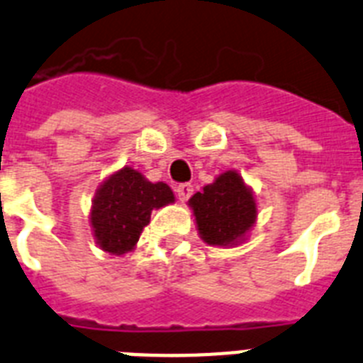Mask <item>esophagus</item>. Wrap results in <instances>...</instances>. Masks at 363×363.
<instances>
[{"instance_id": "esophagus-1", "label": "esophagus", "mask_w": 363, "mask_h": 363, "mask_svg": "<svg viewBox=\"0 0 363 363\" xmlns=\"http://www.w3.org/2000/svg\"><path fill=\"white\" fill-rule=\"evenodd\" d=\"M191 194H193V185L191 184H179L176 187V196H178L179 202H187Z\"/></svg>"}]
</instances>
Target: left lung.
Returning a JSON list of instances; mask_svg holds the SVG:
<instances>
[{
	"instance_id": "left-lung-1",
	"label": "left lung",
	"mask_w": 363,
	"mask_h": 363,
	"mask_svg": "<svg viewBox=\"0 0 363 363\" xmlns=\"http://www.w3.org/2000/svg\"><path fill=\"white\" fill-rule=\"evenodd\" d=\"M198 235L209 246L233 247L247 240L257 222L253 189L238 170H225L189 200Z\"/></svg>"
}]
</instances>
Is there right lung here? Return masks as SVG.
I'll return each instance as SVG.
<instances>
[{"label":"right lung","instance_id":"1","mask_svg":"<svg viewBox=\"0 0 363 363\" xmlns=\"http://www.w3.org/2000/svg\"><path fill=\"white\" fill-rule=\"evenodd\" d=\"M174 200L169 185L150 182L134 167L111 172L95 191L89 209L95 244L110 255L130 253L150 222V213Z\"/></svg>","mask_w":363,"mask_h":363}]
</instances>
